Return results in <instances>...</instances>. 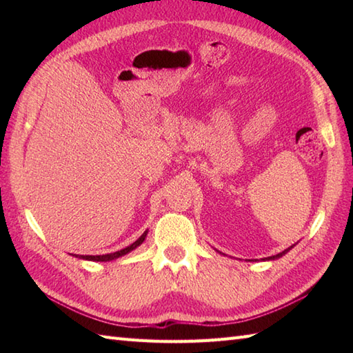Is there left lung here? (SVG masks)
I'll use <instances>...</instances> for the list:
<instances>
[{
	"label": "left lung",
	"instance_id": "8db88e82",
	"mask_svg": "<svg viewBox=\"0 0 353 353\" xmlns=\"http://www.w3.org/2000/svg\"><path fill=\"white\" fill-rule=\"evenodd\" d=\"M292 247H294V245H291V247H288V249L287 250H283V252H281V253H277V254H274V256H268V258H265V259H277V258H281V256H283V254L285 253H287L288 250H291L292 249ZM221 253V252H220Z\"/></svg>",
	"mask_w": 353,
	"mask_h": 353
}]
</instances>
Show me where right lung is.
<instances>
[{
  "label": "right lung",
  "instance_id": "add662e5",
  "mask_svg": "<svg viewBox=\"0 0 353 353\" xmlns=\"http://www.w3.org/2000/svg\"><path fill=\"white\" fill-rule=\"evenodd\" d=\"M147 232L148 230H145L144 234H142L137 241H134L133 244H130V245H127L125 249H123V250H118V252H114V253H108V254H97V256H91V254H86V256H83V254H76V258H80V259H88V261H100V262H108V261H112V259H117V258H119V256H124V254H127V253H130L132 250H134L137 249L138 245H141L142 243H144V239H145V236H147Z\"/></svg>",
  "mask_w": 353,
  "mask_h": 353
}]
</instances>
